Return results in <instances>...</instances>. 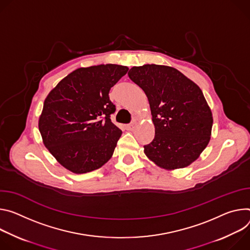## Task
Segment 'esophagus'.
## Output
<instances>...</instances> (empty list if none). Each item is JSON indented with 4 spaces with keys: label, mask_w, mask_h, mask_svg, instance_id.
Listing matches in <instances>:
<instances>
[{
    "label": "esophagus",
    "mask_w": 250,
    "mask_h": 250,
    "mask_svg": "<svg viewBox=\"0 0 250 250\" xmlns=\"http://www.w3.org/2000/svg\"><path fill=\"white\" fill-rule=\"evenodd\" d=\"M136 122H132L131 124H128V125H126V129L127 130H133L134 128H135V126H136Z\"/></svg>",
    "instance_id": "esophagus-1"
}]
</instances>
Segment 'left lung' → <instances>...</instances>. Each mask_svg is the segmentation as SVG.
I'll return each instance as SVG.
<instances>
[{"mask_svg": "<svg viewBox=\"0 0 250 250\" xmlns=\"http://www.w3.org/2000/svg\"><path fill=\"white\" fill-rule=\"evenodd\" d=\"M129 78L145 92L155 126L144 153L166 170L185 168L208 146L212 114L201 88L178 69L158 64L133 66Z\"/></svg>", "mask_w": 250, "mask_h": 250, "instance_id": "obj_1", "label": "left lung"}]
</instances>
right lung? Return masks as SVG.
<instances>
[{"instance_id": "right-lung-1", "label": "right lung", "mask_w": 250, "mask_h": 250, "mask_svg": "<svg viewBox=\"0 0 250 250\" xmlns=\"http://www.w3.org/2000/svg\"><path fill=\"white\" fill-rule=\"evenodd\" d=\"M128 69L118 64L77 68L46 96L39 129L44 146L68 171L88 173L112 157L122 131L111 122L116 108L108 94Z\"/></svg>"}]
</instances>
